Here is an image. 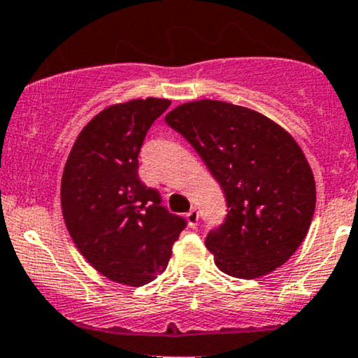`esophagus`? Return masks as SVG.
Masks as SVG:
<instances>
[{
  "instance_id": "obj_1",
  "label": "esophagus",
  "mask_w": 358,
  "mask_h": 358,
  "mask_svg": "<svg viewBox=\"0 0 358 358\" xmlns=\"http://www.w3.org/2000/svg\"><path fill=\"white\" fill-rule=\"evenodd\" d=\"M186 217H187L189 226H191V228H196L197 221H199V211H197L196 208H192L191 211H189V213L186 214Z\"/></svg>"
}]
</instances>
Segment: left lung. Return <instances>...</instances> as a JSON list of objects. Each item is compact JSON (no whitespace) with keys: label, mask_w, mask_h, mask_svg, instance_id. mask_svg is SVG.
Wrapping results in <instances>:
<instances>
[{"label":"left lung","mask_w":358,"mask_h":358,"mask_svg":"<svg viewBox=\"0 0 358 358\" xmlns=\"http://www.w3.org/2000/svg\"><path fill=\"white\" fill-rule=\"evenodd\" d=\"M221 184L228 214L206 236L222 273L251 280L287 263L308 233L315 179L300 145L262 113L197 100L166 115Z\"/></svg>","instance_id":"8db88e82"}]
</instances>
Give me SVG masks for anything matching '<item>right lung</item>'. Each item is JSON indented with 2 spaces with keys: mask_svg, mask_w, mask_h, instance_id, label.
<instances>
[{
  "mask_svg": "<svg viewBox=\"0 0 358 358\" xmlns=\"http://www.w3.org/2000/svg\"><path fill=\"white\" fill-rule=\"evenodd\" d=\"M169 105L138 99L105 108L80 132L63 171L62 211L75 246L96 271L129 287L164 273L187 226L137 174L147 130Z\"/></svg>",
  "mask_w": 358,
  "mask_h": 358,
  "instance_id": "add662e5",
  "label": "right lung"
}]
</instances>
